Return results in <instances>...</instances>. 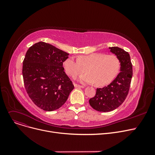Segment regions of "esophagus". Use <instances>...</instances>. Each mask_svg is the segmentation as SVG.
I'll return each instance as SVG.
<instances>
[{
  "label": "esophagus",
  "mask_w": 155,
  "mask_h": 155,
  "mask_svg": "<svg viewBox=\"0 0 155 155\" xmlns=\"http://www.w3.org/2000/svg\"><path fill=\"white\" fill-rule=\"evenodd\" d=\"M73 85H74V87L75 88H83L84 87L83 86H81L80 85H78V84H73Z\"/></svg>",
  "instance_id": "34e87169"
}]
</instances>
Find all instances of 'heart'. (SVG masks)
Listing matches in <instances>:
<instances>
[{
  "label": "heart",
  "instance_id": "heart-1",
  "mask_svg": "<svg viewBox=\"0 0 155 155\" xmlns=\"http://www.w3.org/2000/svg\"><path fill=\"white\" fill-rule=\"evenodd\" d=\"M120 61L116 55L103 53H92L78 57H70L64 63L67 73L75 77L85 71L87 72L80 76L82 83H94L96 86H104L109 84L118 74Z\"/></svg>",
  "mask_w": 155,
  "mask_h": 155
}]
</instances>
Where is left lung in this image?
<instances>
[{"instance_id": "1", "label": "left lung", "mask_w": 155, "mask_h": 155, "mask_svg": "<svg viewBox=\"0 0 155 155\" xmlns=\"http://www.w3.org/2000/svg\"><path fill=\"white\" fill-rule=\"evenodd\" d=\"M109 48L120 61V73L109 85L97 88L95 95L89 100V104L94 109L104 112L114 110L123 103L128 94L133 76L129 54L119 47Z\"/></svg>"}]
</instances>
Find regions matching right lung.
<instances>
[{
	"mask_svg": "<svg viewBox=\"0 0 155 155\" xmlns=\"http://www.w3.org/2000/svg\"><path fill=\"white\" fill-rule=\"evenodd\" d=\"M69 54L45 42L31 46L23 61L26 92L38 107L46 111L60 108L74 88L63 63Z\"/></svg>",
	"mask_w": 155,
	"mask_h": 155,
	"instance_id": "right-lung-1",
	"label": "right lung"
}]
</instances>
